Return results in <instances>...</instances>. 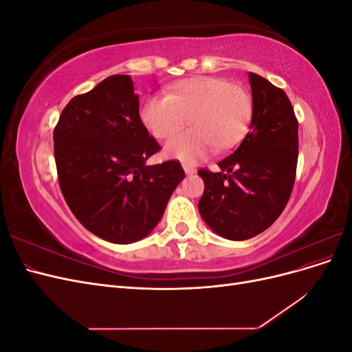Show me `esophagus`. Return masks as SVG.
<instances>
[{"mask_svg": "<svg viewBox=\"0 0 352 352\" xmlns=\"http://www.w3.org/2000/svg\"><path fill=\"white\" fill-rule=\"evenodd\" d=\"M184 166V170H185V173L188 175V176H190V175H194L195 173V168L192 167V166H189V164H182Z\"/></svg>", "mask_w": 352, "mask_h": 352, "instance_id": "obj_1", "label": "esophagus"}]
</instances>
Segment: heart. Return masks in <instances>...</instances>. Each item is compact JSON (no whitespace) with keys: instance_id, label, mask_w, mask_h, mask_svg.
I'll use <instances>...</instances> for the list:
<instances>
[{"instance_id":"b5f03b06","label":"heart","mask_w":352,"mask_h":352,"mask_svg":"<svg viewBox=\"0 0 352 352\" xmlns=\"http://www.w3.org/2000/svg\"><path fill=\"white\" fill-rule=\"evenodd\" d=\"M252 114L250 94L239 85L212 76H197L176 82L164 97L144 100L140 117L157 140L173 136L164 145L168 158L197 163L216 150L236 145L248 131Z\"/></svg>"}]
</instances>
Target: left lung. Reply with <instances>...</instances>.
Masks as SVG:
<instances>
[{
  "label": "left lung",
  "mask_w": 352,
  "mask_h": 352,
  "mask_svg": "<svg viewBox=\"0 0 352 352\" xmlns=\"http://www.w3.org/2000/svg\"><path fill=\"white\" fill-rule=\"evenodd\" d=\"M252 116L235 153L204 180L198 210L208 228L229 241H245L270 228L289 201L298 160V122L287 95L248 73Z\"/></svg>",
  "instance_id": "1"
}]
</instances>
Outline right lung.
I'll return each mask as SVG.
<instances>
[{"instance_id":"add662e5","label":"right lung","mask_w":352,"mask_h":352,"mask_svg":"<svg viewBox=\"0 0 352 352\" xmlns=\"http://www.w3.org/2000/svg\"><path fill=\"white\" fill-rule=\"evenodd\" d=\"M158 150L127 74L69 101L54 129V157L63 197L85 229L111 243L150 235L185 177L179 162L145 164Z\"/></svg>"}]
</instances>
